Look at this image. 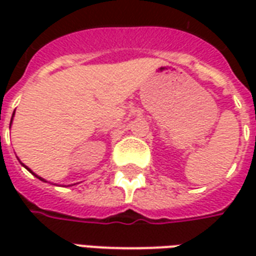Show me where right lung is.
<instances>
[{
    "label": "right lung",
    "mask_w": 256,
    "mask_h": 256,
    "mask_svg": "<svg viewBox=\"0 0 256 256\" xmlns=\"http://www.w3.org/2000/svg\"><path fill=\"white\" fill-rule=\"evenodd\" d=\"M10 122H12V120H10ZM36 177H38V176H36ZM38 178H40V180H42V178H41V177H38Z\"/></svg>",
    "instance_id": "add662e5"
}]
</instances>
